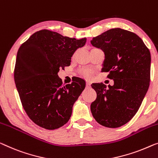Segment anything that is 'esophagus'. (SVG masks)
Returning a JSON list of instances; mask_svg holds the SVG:
<instances>
[{"label": "esophagus", "instance_id": "34e87169", "mask_svg": "<svg viewBox=\"0 0 158 158\" xmlns=\"http://www.w3.org/2000/svg\"><path fill=\"white\" fill-rule=\"evenodd\" d=\"M86 87L87 89L91 88V84H89V83H86Z\"/></svg>", "mask_w": 158, "mask_h": 158}]
</instances>
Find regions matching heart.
Instances as JSON below:
<instances>
[{
    "label": "heart",
    "mask_w": 158,
    "mask_h": 158,
    "mask_svg": "<svg viewBox=\"0 0 158 158\" xmlns=\"http://www.w3.org/2000/svg\"><path fill=\"white\" fill-rule=\"evenodd\" d=\"M81 74L82 75V77H84L85 79H90L91 78V77H92L93 71L89 69H84L81 71Z\"/></svg>",
    "instance_id": "b5f03b06"
}]
</instances>
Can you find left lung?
Returning a JSON list of instances; mask_svg holds the SVG:
<instances>
[{
    "label": "left lung",
    "instance_id": "left-lung-1",
    "mask_svg": "<svg viewBox=\"0 0 158 158\" xmlns=\"http://www.w3.org/2000/svg\"><path fill=\"white\" fill-rule=\"evenodd\" d=\"M91 43L104 52L102 72H109L114 86L93 84L96 98L91 111L98 123L118 128L138 112L148 90L151 56L139 36L128 30L114 28L93 37Z\"/></svg>",
    "mask_w": 158,
    "mask_h": 158
}]
</instances>
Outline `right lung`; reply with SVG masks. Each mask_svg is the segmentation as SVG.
<instances>
[{
  "mask_svg": "<svg viewBox=\"0 0 158 158\" xmlns=\"http://www.w3.org/2000/svg\"><path fill=\"white\" fill-rule=\"evenodd\" d=\"M86 41L85 37L77 40L41 30L19 48L14 69L15 86L25 111L40 127L55 130L71 117L85 81L75 78L64 85L57 73L70 65L75 51Z\"/></svg>",
  "mask_w": 158,
  "mask_h": 158,
  "instance_id": "obj_1",
  "label": "right lung"
}]
</instances>
